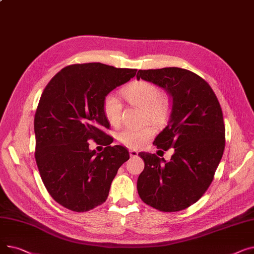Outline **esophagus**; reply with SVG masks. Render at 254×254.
Returning <instances> with one entry per match:
<instances>
[{
  "mask_svg": "<svg viewBox=\"0 0 254 254\" xmlns=\"http://www.w3.org/2000/svg\"><path fill=\"white\" fill-rule=\"evenodd\" d=\"M129 155H130V157H136V156H138V151L135 149H130Z\"/></svg>",
  "mask_w": 254,
  "mask_h": 254,
  "instance_id": "1",
  "label": "esophagus"
}]
</instances>
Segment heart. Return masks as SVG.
Returning a JSON list of instances; mask_svg holds the SVG:
<instances>
[{"label": "heart", "mask_w": 254, "mask_h": 254, "mask_svg": "<svg viewBox=\"0 0 254 254\" xmlns=\"http://www.w3.org/2000/svg\"><path fill=\"white\" fill-rule=\"evenodd\" d=\"M127 100L136 106L144 108L146 115H148L156 124H163L169 117L170 104L162 99V91L155 85L138 81L130 84L124 91ZM103 112L112 126H118L122 120L123 103L115 93H109L103 100ZM155 127L152 125H146L138 127H127L120 132L118 140L120 143L130 148H140L154 135Z\"/></svg>", "instance_id": "b5f03b06"}]
</instances>
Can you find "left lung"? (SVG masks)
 Listing matches in <instances>:
<instances>
[{
  "mask_svg": "<svg viewBox=\"0 0 254 254\" xmlns=\"http://www.w3.org/2000/svg\"><path fill=\"white\" fill-rule=\"evenodd\" d=\"M140 78L164 88L171 98L168 125L153 144L165 151L174 148V154L167 162L139 153L145 167L138 178V193L159 211H180L205 193L220 163L225 145L221 107L211 86L189 70H139Z\"/></svg>",
  "mask_w": 254,
  "mask_h": 254,
  "instance_id": "8db88e82",
  "label": "left lung"
}]
</instances>
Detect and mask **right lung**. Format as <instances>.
Segmentation results:
<instances>
[{"mask_svg":"<svg viewBox=\"0 0 254 254\" xmlns=\"http://www.w3.org/2000/svg\"><path fill=\"white\" fill-rule=\"evenodd\" d=\"M136 72L101 63L77 64L46 85L34 120L35 158L47 191L64 208L85 212L102 205L118 169L129 158L124 146H107L97 153L88 141L110 137L104 132L110 125L103 100Z\"/></svg>","mask_w":254,"mask_h":254,"instance_id":"obj_1","label":"right lung"}]
</instances>
